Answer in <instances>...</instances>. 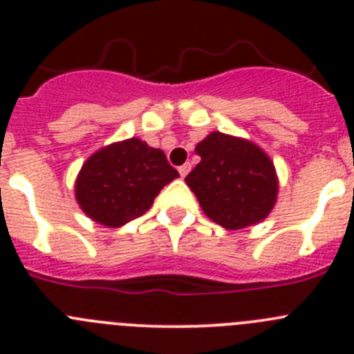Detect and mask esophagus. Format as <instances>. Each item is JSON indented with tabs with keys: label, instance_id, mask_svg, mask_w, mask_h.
Instances as JSON below:
<instances>
[{
	"label": "esophagus",
	"instance_id": "34e87169",
	"mask_svg": "<svg viewBox=\"0 0 354 354\" xmlns=\"http://www.w3.org/2000/svg\"><path fill=\"white\" fill-rule=\"evenodd\" d=\"M189 170H192V165H189V162H184L183 167H179L180 177H186V175L189 174Z\"/></svg>",
	"mask_w": 354,
	"mask_h": 354
}]
</instances>
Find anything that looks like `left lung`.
Here are the masks:
<instances>
[{
    "instance_id": "obj_1",
    "label": "left lung",
    "mask_w": 354,
    "mask_h": 354,
    "mask_svg": "<svg viewBox=\"0 0 354 354\" xmlns=\"http://www.w3.org/2000/svg\"><path fill=\"white\" fill-rule=\"evenodd\" d=\"M195 150L202 159L187 174L186 184L207 218L228 230H239L270 214L278 179L264 150L223 133H211Z\"/></svg>"
}]
</instances>
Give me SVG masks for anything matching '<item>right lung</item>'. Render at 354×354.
I'll return each mask as SVG.
<instances>
[{
  "label": "right lung",
  "mask_w": 354,
  "mask_h": 354,
  "mask_svg": "<svg viewBox=\"0 0 354 354\" xmlns=\"http://www.w3.org/2000/svg\"><path fill=\"white\" fill-rule=\"evenodd\" d=\"M179 177L165 152L140 138L97 150L81 167L76 200L88 218L122 227L145 214L162 187Z\"/></svg>",
  "instance_id": "1"
}]
</instances>
